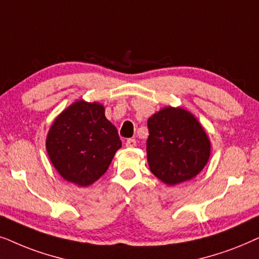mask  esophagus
I'll return each instance as SVG.
<instances>
[{
	"label": "esophagus",
	"mask_w": 259,
	"mask_h": 259,
	"mask_svg": "<svg viewBox=\"0 0 259 259\" xmlns=\"http://www.w3.org/2000/svg\"><path fill=\"white\" fill-rule=\"evenodd\" d=\"M136 144H137V142H136L135 139H129V140H126V142H125V146H126L127 148H134V147H136Z\"/></svg>",
	"instance_id": "34e87169"
}]
</instances>
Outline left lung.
I'll return each mask as SVG.
<instances>
[{
  "instance_id": "1",
  "label": "left lung",
  "mask_w": 259,
  "mask_h": 259,
  "mask_svg": "<svg viewBox=\"0 0 259 259\" xmlns=\"http://www.w3.org/2000/svg\"><path fill=\"white\" fill-rule=\"evenodd\" d=\"M150 171L165 185L188 181L204 169L211 142L199 120L182 108L161 109L148 119Z\"/></svg>"
}]
</instances>
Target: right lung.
I'll return each instance as SVG.
<instances>
[{
	"label": "right lung",
	"mask_w": 259,
	"mask_h": 259,
	"mask_svg": "<svg viewBox=\"0 0 259 259\" xmlns=\"http://www.w3.org/2000/svg\"><path fill=\"white\" fill-rule=\"evenodd\" d=\"M99 103L77 101L51 125L46 150L55 169L68 182L86 187L108 170L122 147L118 132Z\"/></svg>",
	"instance_id": "add662e5"
}]
</instances>
